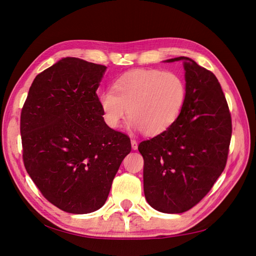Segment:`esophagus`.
<instances>
[{
    "mask_svg": "<svg viewBox=\"0 0 256 256\" xmlns=\"http://www.w3.org/2000/svg\"><path fill=\"white\" fill-rule=\"evenodd\" d=\"M131 147H132L134 150H138V142L136 140H131Z\"/></svg>",
    "mask_w": 256,
    "mask_h": 256,
    "instance_id": "34e87169",
    "label": "esophagus"
}]
</instances>
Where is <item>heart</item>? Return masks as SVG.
I'll return each mask as SVG.
<instances>
[{"label":"heart","instance_id":"1","mask_svg":"<svg viewBox=\"0 0 256 256\" xmlns=\"http://www.w3.org/2000/svg\"><path fill=\"white\" fill-rule=\"evenodd\" d=\"M99 96L104 122L112 129L128 118L130 126L145 136L164 134L184 104L186 85L180 76L158 69H134L122 74Z\"/></svg>","mask_w":256,"mask_h":256}]
</instances>
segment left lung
<instances>
[{"mask_svg":"<svg viewBox=\"0 0 256 256\" xmlns=\"http://www.w3.org/2000/svg\"><path fill=\"white\" fill-rule=\"evenodd\" d=\"M182 60L186 100L180 115L164 134L141 142L145 198L164 214L189 210L212 189L226 164L232 120L216 76L194 60Z\"/></svg>","mask_w":256,"mask_h":256,"instance_id":"obj_1","label":"left lung"}]
</instances>
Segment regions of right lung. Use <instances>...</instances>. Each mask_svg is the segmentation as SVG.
<instances>
[{
    "label": "right lung",
    "instance_id": "obj_1",
    "mask_svg": "<svg viewBox=\"0 0 256 256\" xmlns=\"http://www.w3.org/2000/svg\"><path fill=\"white\" fill-rule=\"evenodd\" d=\"M106 67L63 58L36 76L22 108L23 162L54 206L82 214L102 207L130 138L102 118L96 90Z\"/></svg>",
    "mask_w": 256,
    "mask_h": 256
}]
</instances>
